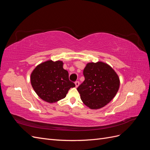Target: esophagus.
I'll list each match as a JSON object with an SVG mask.
<instances>
[{"label": "esophagus", "instance_id": "obj_1", "mask_svg": "<svg viewBox=\"0 0 150 150\" xmlns=\"http://www.w3.org/2000/svg\"><path fill=\"white\" fill-rule=\"evenodd\" d=\"M75 85H76V87L78 88V86H79V81H76V82H75Z\"/></svg>", "mask_w": 150, "mask_h": 150}]
</instances>
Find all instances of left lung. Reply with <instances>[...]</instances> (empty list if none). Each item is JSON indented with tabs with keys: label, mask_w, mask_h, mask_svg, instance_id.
I'll return each mask as SVG.
<instances>
[{
	"label": "left lung",
	"mask_w": 150,
	"mask_h": 150,
	"mask_svg": "<svg viewBox=\"0 0 150 150\" xmlns=\"http://www.w3.org/2000/svg\"><path fill=\"white\" fill-rule=\"evenodd\" d=\"M85 80L77 90L86 106L98 110L105 106L116 96L120 88V78L106 63L89 62L83 71Z\"/></svg>",
	"instance_id": "8db88e82"
}]
</instances>
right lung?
I'll return each instance as SVG.
<instances>
[{"label": "right lung", "mask_w": 150, "mask_h": 150, "mask_svg": "<svg viewBox=\"0 0 150 150\" xmlns=\"http://www.w3.org/2000/svg\"><path fill=\"white\" fill-rule=\"evenodd\" d=\"M30 83L38 96L49 103L64 98L70 88L75 87L61 61L49 60L40 63L32 72Z\"/></svg>", "instance_id": "1"}]
</instances>
